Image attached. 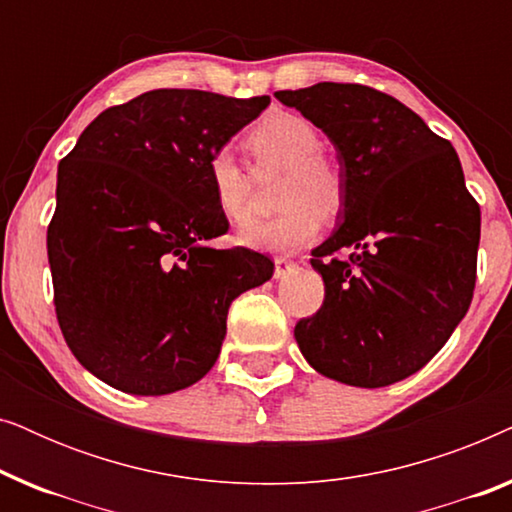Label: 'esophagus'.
I'll use <instances>...</instances> for the list:
<instances>
[{
  "instance_id": "esophagus-1",
  "label": "esophagus",
  "mask_w": 512,
  "mask_h": 512,
  "mask_svg": "<svg viewBox=\"0 0 512 512\" xmlns=\"http://www.w3.org/2000/svg\"><path fill=\"white\" fill-rule=\"evenodd\" d=\"M293 268H296V263L289 261V258H284V256H277L275 258V277L277 279L284 277V275H289Z\"/></svg>"
}]
</instances>
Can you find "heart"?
Masks as SVG:
<instances>
[{
	"instance_id": "1",
	"label": "heart",
	"mask_w": 512,
	"mask_h": 512,
	"mask_svg": "<svg viewBox=\"0 0 512 512\" xmlns=\"http://www.w3.org/2000/svg\"><path fill=\"white\" fill-rule=\"evenodd\" d=\"M249 149L261 165L284 167L277 188L275 219L251 223L240 242L263 251H296L321 230V216L335 219L345 207L347 181L340 165L321 151V132L310 118L293 111H272L249 132ZM207 179L219 212L230 223L251 216V174L228 146L207 160Z\"/></svg>"
}]
</instances>
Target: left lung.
Segmentation results:
<instances>
[{"mask_svg": "<svg viewBox=\"0 0 512 512\" xmlns=\"http://www.w3.org/2000/svg\"><path fill=\"white\" fill-rule=\"evenodd\" d=\"M321 128L347 181L340 226L312 249L324 303L296 324L307 363L377 389L436 356L473 300L480 205L457 151L415 111L359 83L277 90Z\"/></svg>", "mask_w": 512, "mask_h": 512, "instance_id": "left-lung-1", "label": "left lung"}]
</instances>
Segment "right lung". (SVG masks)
I'll return each instance as SVG.
<instances>
[{
	"instance_id": "obj_1",
	"label": "right lung",
	"mask_w": 512,
	"mask_h": 512,
	"mask_svg": "<svg viewBox=\"0 0 512 512\" xmlns=\"http://www.w3.org/2000/svg\"><path fill=\"white\" fill-rule=\"evenodd\" d=\"M270 104L158 88L104 109L58 165L46 247L67 347L109 387L163 396L219 359L230 303L272 277L228 233L207 160Z\"/></svg>"
}]
</instances>
